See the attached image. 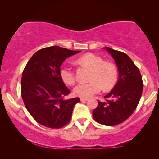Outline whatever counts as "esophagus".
Returning a JSON list of instances; mask_svg holds the SVG:
<instances>
[{
    "label": "esophagus",
    "mask_w": 159,
    "mask_h": 159,
    "mask_svg": "<svg viewBox=\"0 0 159 159\" xmlns=\"http://www.w3.org/2000/svg\"><path fill=\"white\" fill-rule=\"evenodd\" d=\"M80 101H88V98H80Z\"/></svg>",
    "instance_id": "esophagus-1"
}]
</instances>
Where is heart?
Segmentation results:
<instances>
[{
    "label": "heart",
    "instance_id": "1",
    "mask_svg": "<svg viewBox=\"0 0 159 159\" xmlns=\"http://www.w3.org/2000/svg\"><path fill=\"white\" fill-rule=\"evenodd\" d=\"M78 64L91 69L89 77L90 82L80 83L74 88L76 96L88 98L98 93L103 87L104 90H108L114 86L117 80V71L112 63L105 62L100 56L93 53H88L77 60ZM60 77L65 84L73 85L76 77L73 69L69 66H64L60 70Z\"/></svg>",
    "mask_w": 159,
    "mask_h": 159
}]
</instances>
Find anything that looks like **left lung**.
Segmentation results:
<instances>
[{"label":"left lung","mask_w":159,"mask_h":159,"mask_svg":"<svg viewBox=\"0 0 159 159\" xmlns=\"http://www.w3.org/2000/svg\"><path fill=\"white\" fill-rule=\"evenodd\" d=\"M106 50L118 67L119 80L113 90L104 96L106 101H98L93 116L98 123L114 126L133 114L142 95L143 82L139 69L127 54L108 47Z\"/></svg>","instance_id":"1"}]
</instances>
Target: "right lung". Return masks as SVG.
I'll use <instances>...</instances> for the list:
<instances>
[{"mask_svg": "<svg viewBox=\"0 0 159 159\" xmlns=\"http://www.w3.org/2000/svg\"><path fill=\"white\" fill-rule=\"evenodd\" d=\"M81 51L59 46L37 51L24 69L21 94L24 103L37 122L49 128H61L70 121L79 98L64 100L70 90L60 77V67L66 58Z\"/></svg>", "mask_w": 159, "mask_h": 159, "instance_id": "right-lung-1", "label": "right lung"}]
</instances>
